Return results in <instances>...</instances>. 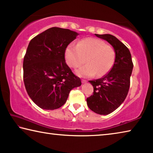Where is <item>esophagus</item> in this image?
Listing matches in <instances>:
<instances>
[{
	"label": "esophagus",
	"instance_id": "obj_1",
	"mask_svg": "<svg viewBox=\"0 0 153 153\" xmlns=\"http://www.w3.org/2000/svg\"><path fill=\"white\" fill-rule=\"evenodd\" d=\"M81 82H82V84H83V83H86V82H87V81H85V80H82Z\"/></svg>",
	"mask_w": 153,
	"mask_h": 153
}]
</instances>
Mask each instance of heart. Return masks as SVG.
Returning <instances> with one entry per match:
<instances>
[{"mask_svg": "<svg viewBox=\"0 0 153 153\" xmlns=\"http://www.w3.org/2000/svg\"><path fill=\"white\" fill-rule=\"evenodd\" d=\"M66 63L70 67L76 68L86 62L87 64L75 73L81 78H91L97 73L103 76L113 66L115 53L113 47L106 45L104 41L96 38H87L80 41L77 45L69 44L65 49Z\"/></svg>", "mask_w": 153, "mask_h": 153, "instance_id": "1", "label": "heart"}]
</instances>
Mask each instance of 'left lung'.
Masks as SVG:
<instances>
[{
  "label": "left lung",
  "instance_id": "8db88e82",
  "mask_svg": "<svg viewBox=\"0 0 153 153\" xmlns=\"http://www.w3.org/2000/svg\"><path fill=\"white\" fill-rule=\"evenodd\" d=\"M113 47L115 60L108 73L101 79L89 81L94 94L87 98V106L97 114L106 115L115 111L126 98L130 85L133 62L128 48L113 35L97 34Z\"/></svg>",
  "mask_w": 153,
  "mask_h": 153
}]
</instances>
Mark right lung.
<instances>
[{"label":"right lung","instance_id":"add662e5","mask_svg":"<svg viewBox=\"0 0 153 153\" xmlns=\"http://www.w3.org/2000/svg\"><path fill=\"white\" fill-rule=\"evenodd\" d=\"M79 33L53 27L32 39L23 62L24 82L30 97L45 110L59 108L70 91L81 85L64 58L66 47Z\"/></svg>","mask_w":153,"mask_h":153}]
</instances>
